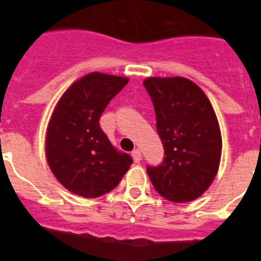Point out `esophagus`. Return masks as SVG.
<instances>
[{"mask_svg":"<svg viewBox=\"0 0 261 261\" xmlns=\"http://www.w3.org/2000/svg\"><path fill=\"white\" fill-rule=\"evenodd\" d=\"M131 155H133V159H134L135 163H139V161L142 160V154H141V150H139V149H135V150H133Z\"/></svg>","mask_w":261,"mask_h":261,"instance_id":"1","label":"esophagus"}]
</instances>
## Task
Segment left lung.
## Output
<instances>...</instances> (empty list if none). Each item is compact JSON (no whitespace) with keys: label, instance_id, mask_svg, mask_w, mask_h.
<instances>
[{"label":"left lung","instance_id":"8db88e82","mask_svg":"<svg viewBox=\"0 0 261 261\" xmlns=\"http://www.w3.org/2000/svg\"><path fill=\"white\" fill-rule=\"evenodd\" d=\"M143 87L155 111L164 160L147 165L154 190L176 203L199 198L214 180L221 160L222 138L208 98L182 77L147 79Z\"/></svg>","mask_w":261,"mask_h":261}]
</instances>
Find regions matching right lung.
Returning a JSON list of instances; mask_svg holds the SVG:
<instances>
[{
	"label": "right lung",
	"instance_id": "add662e5",
	"mask_svg": "<svg viewBox=\"0 0 261 261\" xmlns=\"http://www.w3.org/2000/svg\"><path fill=\"white\" fill-rule=\"evenodd\" d=\"M127 83L124 77L90 73L75 81L55 107L47 128V161L57 180L73 194L98 198L110 192L133 164L98 123Z\"/></svg>",
	"mask_w": 261,
	"mask_h": 261
}]
</instances>
